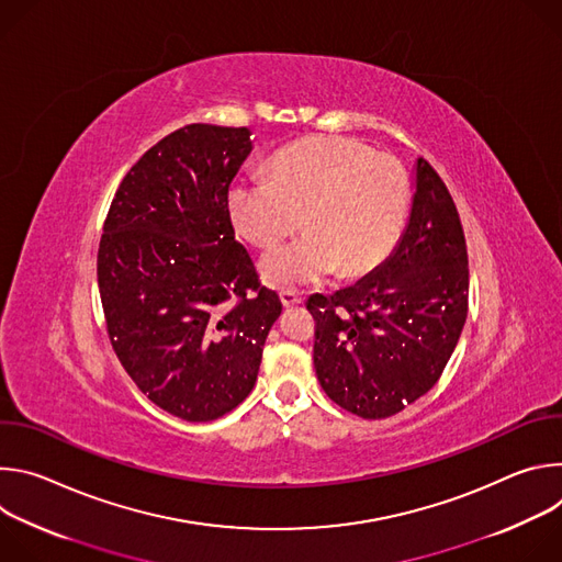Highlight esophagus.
Returning <instances> with one entry per match:
<instances>
[{
    "label": "esophagus",
    "instance_id": "obj_1",
    "mask_svg": "<svg viewBox=\"0 0 562 562\" xmlns=\"http://www.w3.org/2000/svg\"><path fill=\"white\" fill-rule=\"evenodd\" d=\"M280 302L284 308H293L302 302V297L295 291H280Z\"/></svg>",
    "mask_w": 562,
    "mask_h": 562
}]
</instances>
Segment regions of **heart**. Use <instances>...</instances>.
Here are the masks:
<instances>
[{
	"label": "heart",
	"mask_w": 562,
	"mask_h": 562,
	"mask_svg": "<svg viewBox=\"0 0 562 562\" xmlns=\"http://www.w3.org/2000/svg\"><path fill=\"white\" fill-rule=\"evenodd\" d=\"M409 200L395 157L349 137H311L276 153L269 178L237 180L226 209L237 235L265 251L302 220L306 235L260 262L269 284L291 289L378 269L403 237Z\"/></svg>",
	"instance_id": "1"
}]
</instances>
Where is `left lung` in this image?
Instances as JSON below:
<instances>
[{
  "mask_svg": "<svg viewBox=\"0 0 562 562\" xmlns=\"http://www.w3.org/2000/svg\"><path fill=\"white\" fill-rule=\"evenodd\" d=\"M414 189L409 222L391 256L353 286L306 302L319 384L336 405L367 420L403 412L438 382L467 319L462 224L423 157Z\"/></svg>",
  "mask_w": 562,
  "mask_h": 562,
  "instance_id": "obj_1",
  "label": "left lung"
}]
</instances>
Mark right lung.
I'll return each instance as SVG.
<instances>
[{"instance_id":"right-lung-1","label":"right lung","mask_w":562,"mask_h":562,"mask_svg":"<svg viewBox=\"0 0 562 562\" xmlns=\"http://www.w3.org/2000/svg\"><path fill=\"white\" fill-rule=\"evenodd\" d=\"M251 148L245 126L167 135L122 180L100 239L111 345L150 403L189 423L215 420L251 393L282 313L226 209Z\"/></svg>"}]
</instances>
